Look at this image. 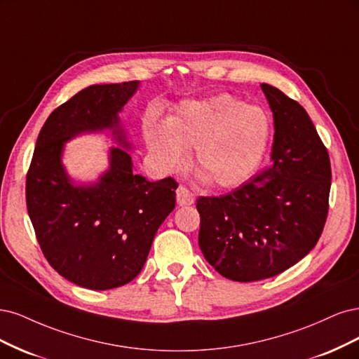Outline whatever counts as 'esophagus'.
<instances>
[{
  "label": "esophagus",
  "mask_w": 359,
  "mask_h": 359,
  "mask_svg": "<svg viewBox=\"0 0 359 359\" xmlns=\"http://www.w3.org/2000/svg\"><path fill=\"white\" fill-rule=\"evenodd\" d=\"M195 201V195L184 187L177 188V204L179 205H191Z\"/></svg>",
  "instance_id": "1"
}]
</instances>
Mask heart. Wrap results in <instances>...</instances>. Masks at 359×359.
<instances>
[{
	"label": "heart",
	"mask_w": 359,
	"mask_h": 359,
	"mask_svg": "<svg viewBox=\"0 0 359 359\" xmlns=\"http://www.w3.org/2000/svg\"><path fill=\"white\" fill-rule=\"evenodd\" d=\"M146 143L164 168L177 167L194 147L192 165L213 188H236L259 165L269 140L261 109L226 94L184 102L165 125L150 121Z\"/></svg>",
	"instance_id": "heart-1"
}]
</instances>
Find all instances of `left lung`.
<instances>
[{
    "instance_id": "1",
    "label": "left lung",
    "mask_w": 359,
    "mask_h": 359,
    "mask_svg": "<svg viewBox=\"0 0 359 359\" xmlns=\"http://www.w3.org/2000/svg\"><path fill=\"white\" fill-rule=\"evenodd\" d=\"M261 88L274 118L270 167L226 195L196 200L203 255L234 282L269 279L303 259L330 207V155L313 122L282 90Z\"/></svg>"
}]
</instances>
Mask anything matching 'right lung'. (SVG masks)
<instances>
[{
	"label": "right lung",
	"mask_w": 359,
	"mask_h": 359,
	"mask_svg": "<svg viewBox=\"0 0 359 359\" xmlns=\"http://www.w3.org/2000/svg\"><path fill=\"white\" fill-rule=\"evenodd\" d=\"M137 88V80L92 85L61 104L44 122L27 172V209L44 258L67 280L94 291L135 279L176 205L177 182L134 175L123 149L110 150V170L90 187H74L61 164L64 143L80 133L113 130L128 147L118 113Z\"/></svg>",
	"instance_id": "obj_1"
}]
</instances>
